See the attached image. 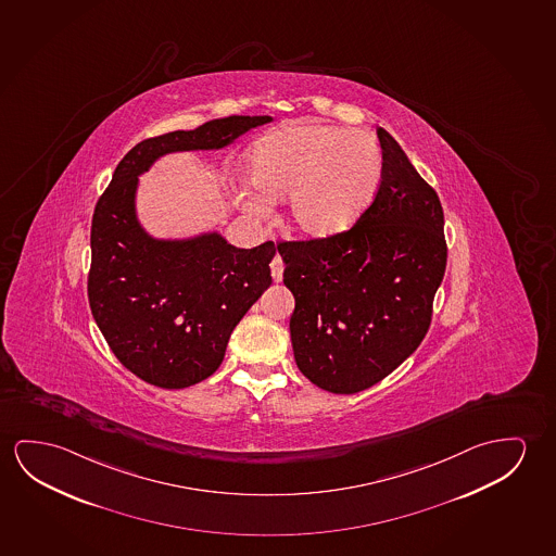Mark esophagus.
<instances>
[{"instance_id":"obj_1","label":"esophagus","mask_w":556,"mask_h":556,"mask_svg":"<svg viewBox=\"0 0 556 556\" xmlns=\"http://www.w3.org/2000/svg\"><path fill=\"white\" fill-rule=\"evenodd\" d=\"M271 277H274L275 282H279L282 279V257L279 254H275L274 260H271Z\"/></svg>"}]
</instances>
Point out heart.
<instances>
[{"mask_svg":"<svg viewBox=\"0 0 556 556\" xmlns=\"http://www.w3.org/2000/svg\"><path fill=\"white\" fill-rule=\"evenodd\" d=\"M383 152L366 130L294 125L262 138L248 157V210L287 197L289 229L325 240L349 231L376 198Z\"/></svg>","mask_w":556,"mask_h":556,"instance_id":"heart-1","label":"heart"}]
</instances>
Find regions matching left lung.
I'll return each instance as SVG.
<instances>
[{
  "mask_svg": "<svg viewBox=\"0 0 556 556\" xmlns=\"http://www.w3.org/2000/svg\"><path fill=\"white\" fill-rule=\"evenodd\" d=\"M377 137L383 177L358 222L333 239L277 244L296 366L334 394L369 389L418 349L446 267L435 190L384 128Z\"/></svg>",
  "mask_w": 556,
  "mask_h": 556,
  "instance_id": "left-lung-1",
  "label": "left lung"
}]
</instances>
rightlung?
<instances>
[{"mask_svg":"<svg viewBox=\"0 0 556 556\" xmlns=\"http://www.w3.org/2000/svg\"><path fill=\"white\" fill-rule=\"evenodd\" d=\"M269 121L231 115L146 138L96 204L88 302L113 354L146 383L185 389L222 366L232 329L271 285L275 244L237 248L215 231L154 239L138 222V177L162 155L219 150Z\"/></svg>","mask_w":556,"mask_h":556,"instance_id":"1","label":"right lung"}]
</instances>
